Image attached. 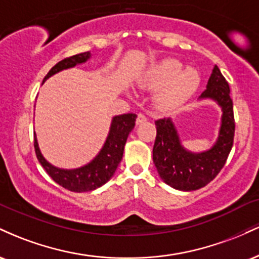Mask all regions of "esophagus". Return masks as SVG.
<instances>
[{"mask_svg": "<svg viewBox=\"0 0 259 259\" xmlns=\"http://www.w3.org/2000/svg\"><path fill=\"white\" fill-rule=\"evenodd\" d=\"M146 115L144 114V113H139L138 114V118H136V123L138 124H141V123H144V121H146Z\"/></svg>", "mask_w": 259, "mask_h": 259, "instance_id": "34e87169", "label": "esophagus"}]
</instances>
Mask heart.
Instances as JSON below:
<instances>
[{"label": "heart", "instance_id": "1", "mask_svg": "<svg viewBox=\"0 0 259 259\" xmlns=\"http://www.w3.org/2000/svg\"><path fill=\"white\" fill-rule=\"evenodd\" d=\"M200 74L194 68L184 69L180 61L168 58L156 64L148 72L144 85L159 89L157 103L163 108H171L187 101L200 85Z\"/></svg>", "mask_w": 259, "mask_h": 259}]
</instances>
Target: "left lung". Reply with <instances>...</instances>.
<instances>
[{"label": "left lung", "instance_id": "1", "mask_svg": "<svg viewBox=\"0 0 259 259\" xmlns=\"http://www.w3.org/2000/svg\"><path fill=\"white\" fill-rule=\"evenodd\" d=\"M201 99L215 100L223 109L218 141L203 153H191L180 145L179 136L169 118L154 121L157 135L153 146V163L165 184L183 191H191L210 183L227 162L234 144L235 118L233 100L227 79L219 68H213L207 89Z\"/></svg>", "mask_w": 259, "mask_h": 259}]
</instances>
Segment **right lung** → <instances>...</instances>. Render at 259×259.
<instances>
[{"instance_id":"1","label":"right lung","mask_w":259,"mask_h":259,"mask_svg":"<svg viewBox=\"0 0 259 259\" xmlns=\"http://www.w3.org/2000/svg\"><path fill=\"white\" fill-rule=\"evenodd\" d=\"M89 57H90V52H82L62 59L55 67L51 68V70L45 76L44 81L61 70L72 68L79 63H84ZM135 120L136 114L134 113H127V114L113 118L111 130H109L105 146L91 163L79 169L64 170V169L56 168L50 164L38 150L37 140L34 136L35 153L46 173L62 187L74 192L91 191V190L97 189L106 184L114 174L115 169L123 158L124 146H125L130 132L135 126Z\"/></svg>"}]
</instances>
